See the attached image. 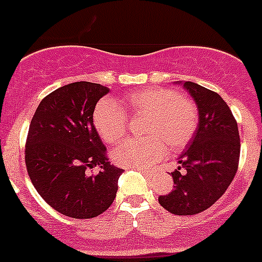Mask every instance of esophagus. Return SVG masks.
Instances as JSON below:
<instances>
[{"label":"esophagus","mask_w":262,"mask_h":262,"mask_svg":"<svg viewBox=\"0 0 262 262\" xmlns=\"http://www.w3.org/2000/svg\"><path fill=\"white\" fill-rule=\"evenodd\" d=\"M142 173H143V174H144V176H152L151 172H147V170H142Z\"/></svg>","instance_id":"34e87169"}]
</instances>
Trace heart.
<instances>
[{
    "mask_svg": "<svg viewBox=\"0 0 262 262\" xmlns=\"http://www.w3.org/2000/svg\"><path fill=\"white\" fill-rule=\"evenodd\" d=\"M124 107L134 114L148 115V138L129 139L113 151L117 165L131 169L149 168L165 154V143L173 149L184 147L198 123V113L190 101L181 98L176 90L144 88L134 90L122 98ZM93 123L99 136L115 144L126 135L127 114L113 98H102L93 113Z\"/></svg>",
    "mask_w": 262,
    "mask_h": 262,
    "instance_id": "obj_1",
    "label": "heart"
}]
</instances>
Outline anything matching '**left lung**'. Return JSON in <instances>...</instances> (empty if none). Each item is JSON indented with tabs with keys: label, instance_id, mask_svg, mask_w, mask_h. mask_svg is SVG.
I'll use <instances>...</instances> for the list:
<instances>
[{
	"label": "left lung",
	"instance_id": "left-lung-1",
	"mask_svg": "<svg viewBox=\"0 0 262 262\" xmlns=\"http://www.w3.org/2000/svg\"><path fill=\"white\" fill-rule=\"evenodd\" d=\"M176 84L195 102L198 124L172 172L174 189L160 195L159 203L174 215H195L214 205L232 182L239 166V129L219 94L190 81Z\"/></svg>",
	"mask_w": 262,
	"mask_h": 262
}]
</instances>
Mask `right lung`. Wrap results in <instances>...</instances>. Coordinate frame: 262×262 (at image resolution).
Returning a JSON list of instances; mask_svg holds the SVG:
<instances>
[{"label": "right lung", "mask_w": 262, "mask_h": 262, "mask_svg": "<svg viewBox=\"0 0 262 262\" xmlns=\"http://www.w3.org/2000/svg\"><path fill=\"white\" fill-rule=\"evenodd\" d=\"M108 88L73 82L48 94L36 108L26 142V168L40 196L73 219H90L108 209L123 169L111 165L93 123L97 102ZM98 165V175L87 174Z\"/></svg>", "instance_id": "right-lung-1"}]
</instances>
